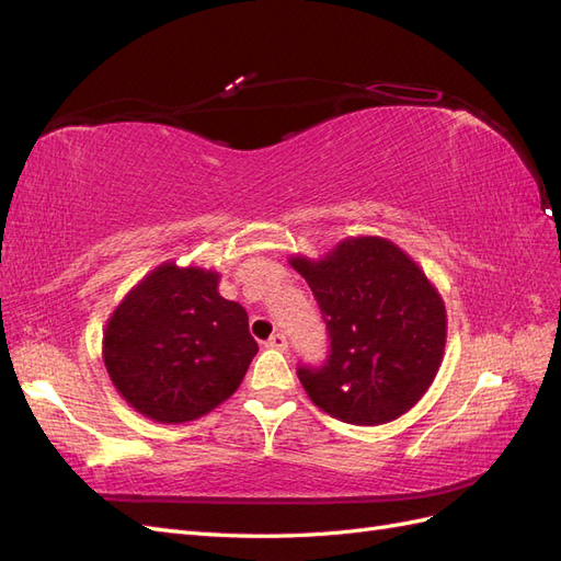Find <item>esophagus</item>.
Returning <instances> with one entry per match:
<instances>
[{
    "mask_svg": "<svg viewBox=\"0 0 561 561\" xmlns=\"http://www.w3.org/2000/svg\"><path fill=\"white\" fill-rule=\"evenodd\" d=\"M266 346L268 348H276V351H285L287 348V339H285V334H271L268 336V342H266Z\"/></svg>",
    "mask_w": 561,
    "mask_h": 561,
    "instance_id": "1",
    "label": "esophagus"
}]
</instances>
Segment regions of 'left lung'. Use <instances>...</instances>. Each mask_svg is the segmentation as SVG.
I'll use <instances>...</instances> for the list:
<instances>
[{
	"instance_id": "1",
	"label": "left lung",
	"mask_w": 561,
	"mask_h": 561,
	"mask_svg": "<svg viewBox=\"0 0 561 561\" xmlns=\"http://www.w3.org/2000/svg\"><path fill=\"white\" fill-rule=\"evenodd\" d=\"M330 330V358L299 367V381L322 412L381 426L426 396L447 344V309L423 268L381 236H348L318 260L290 254Z\"/></svg>"
}]
</instances>
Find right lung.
Wrapping results in <instances>:
<instances>
[{
    "label": "right lung",
    "instance_id": "add662e5",
    "mask_svg": "<svg viewBox=\"0 0 561 561\" xmlns=\"http://www.w3.org/2000/svg\"><path fill=\"white\" fill-rule=\"evenodd\" d=\"M219 271L168 260L116 304L103 330L110 381L157 423L206 416L239 390L257 353L239 301L217 290Z\"/></svg>",
    "mask_w": 561,
    "mask_h": 561
}]
</instances>
